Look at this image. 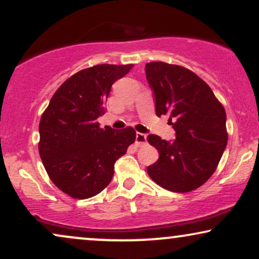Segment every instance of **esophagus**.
I'll use <instances>...</instances> for the list:
<instances>
[{
    "instance_id": "obj_1",
    "label": "esophagus",
    "mask_w": 259,
    "mask_h": 259,
    "mask_svg": "<svg viewBox=\"0 0 259 259\" xmlns=\"http://www.w3.org/2000/svg\"><path fill=\"white\" fill-rule=\"evenodd\" d=\"M146 141H147V136L146 134H144V133H137L136 134V143H137V145H144V144H146Z\"/></svg>"
}]
</instances>
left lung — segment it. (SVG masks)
<instances>
[{
	"label": "left lung",
	"mask_w": 259,
	"mask_h": 259,
	"mask_svg": "<svg viewBox=\"0 0 259 259\" xmlns=\"http://www.w3.org/2000/svg\"><path fill=\"white\" fill-rule=\"evenodd\" d=\"M145 73L155 113L168 115L176 131L175 140L148 136V143L159 152L158 160L147 167L148 176L172 192L196 190L213 175L225 151V109L211 88L184 67L150 62Z\"/></svg>",
	"instance_id": "obj_1"
}]
</instances>
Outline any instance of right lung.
<instances>
[{
  "label": "right lung",
  "mask_w": 259,
  "mask_h": 259,
  "mask_svg": "<svg viewBox=\"0 0 259 259\" xmlns=\"http://www.w3.org/2000/svg\"><path fill=\"white\" fill-rule=\"evenodd\" d=\"M133 65H98L63 82L41 116L38 152L52 182L77 199L100 193L111 183L114 164L136 140L132 127L100 128L112 84Z\"/></svg>",
  "instance_id": "obj_1"
}]
</instances>
